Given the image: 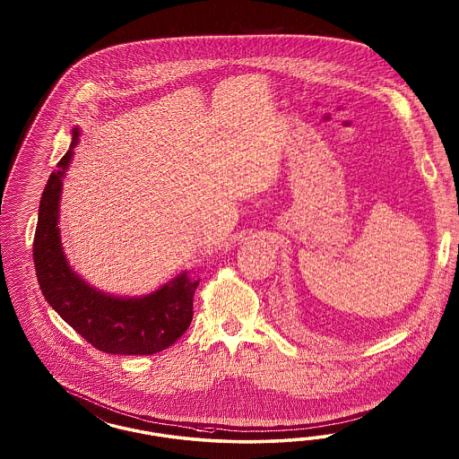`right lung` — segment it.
I'll return each instance as SVG.
<instances>
[{
	"label": "right lung",
	"instance_id": "1",
	"mask_svg": "<svg viewBox=\"0 0 459 459\" xmlns=\"http://www.w3.org/2000/svg\"><path fill=\"white\" fill-rule=\"evenodd\" d=\"M72 129L67 153L45 185L33 240V263L47 303L91 345L112 355H152L171 347L194 318V292L200 279L181 271L144 296L123 298L99 291L81 278L65 257L60 238V196L65 171L79 144Z\"/></svg>",
	"mask_w": 459,
	"mask_h": 459
}]
</instances>
